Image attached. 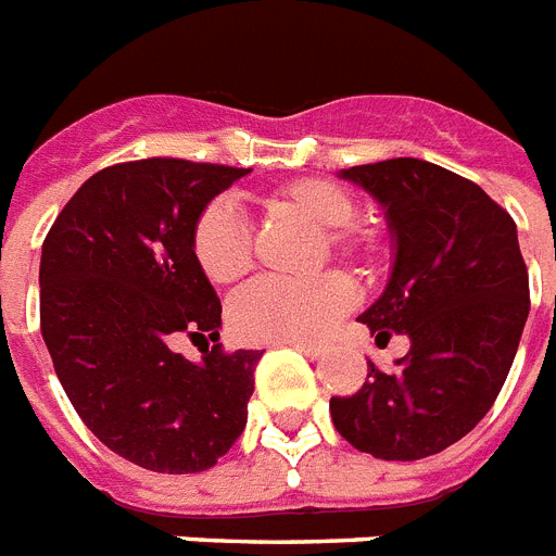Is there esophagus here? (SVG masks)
<instances>
[{
    "instance_id": "34e87169",
    "label": "esophagus",
    "mask_w": 556,
    "mask_h": 556,
    "mask_svg": "<svg viewBox=\"0 0 556 556\" xmlns=\"http://www.w3.org/2000/svg\"><path fill=\"white\" fill-rule=\"evenodd\" d=\"M289 346L309 357V361H318V357H324V352H327L324 346H318V343H289Z\"/></svg>"
}]
</instances>
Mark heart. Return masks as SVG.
I'll return each mask as SVG.
<instances>
[{"label":"heart","mask_w":556,"mask_h":556,"mask_svg":"<svg viewBox=\"0 0 556 556\" xmlns=\"http://www.w3.org/2000/svg\"><path fill=\"white\" fill-rule=\"evenodd\" d=\"M269 210L287 213L327 236L329 250L350 264H369L378 252L375 229L352 224L357 206L343 187L324 178H301L269 192ZM192 255L213 283H236L252 264V238L232 204L206 206L192 229ZM352 306V287L341 275L309 283L261 278L229 301L227 318L236 338L250 343H312L324 338Z\"/></svg>","instance_id":"obj_1"}]
</instances>
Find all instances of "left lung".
Wrapping results in <instances>:
<instances>
[{
    "instance_id": "8db88e82",
    "label": "left lung",
    "mask_w": 556,
    "mask_h": 556,
    "mask_svg": "<svg viewBox=\"0 0 556 556\" xmlns=\"http://www.w3.org/2000/svg\"><path fill=\"white\" fill-rule=\"evenodd\" d=\"M383 206L392 269L361 315L378 338L406 334L392 371L332 397L334 429L380 460H420L457 443L497 401L529 318V273L511 215L475 181L420 159L341 169Z\"/></svg>"
}]
</instances>
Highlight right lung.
Masks as SVG:
<instances>
[{
    "label": "right lung",
    "mask_w": 556,
    "mask_h": 556,
    "mask_svg": "<svg viewBox=\"0 0 556 556\" xmlns=\"http://www.w3.org/2000/svg\"><path fill=\"white\" fill-rule=\"evenodd\" d=\"M252 169L141 159L99 169L41 244V338L64 394L110 452L162 475L206 471L247 426L258 350L218 341L222 301L192 255L206 204Z\"/></svg>",
    "instance_id": "right-lung-1"
}]
</instances>
